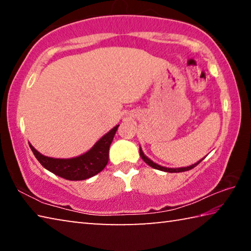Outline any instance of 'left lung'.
<instances>
[{"label": "left lung", "mask_w": 251, "mask_h": 251, "mask_svg": "<svg viewBox=\"0 0 251 251\" xmlns=\"http://www.w3.org/2000/svg\"><path fill=\"white\" fill-rule=\"evenodd\" d=\"M139 154H141V157H142V159L145 161V163L147 164V165H150L151 167H152V168H155V169H159V171H163V172H168V173H181V172H187V171H190V169H193L194 167H196L197 165L201 163V161L202 160H199L198 163H196V164H194V165H192V166H189V167H182V168H166V167H163V166H159V165H157V164H155L154 161H151L150 158H147V157L144 155V152H143V151H142V148L139 147Z\"/></svg>", "instance_id": "left-lung-1"}]
</instances>
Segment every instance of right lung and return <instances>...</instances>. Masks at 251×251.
Instances as JSON below:
<instances>
[{
	"mask_svg": "<svg viewBox=\"0 0 251 251\" xmlns=\"http://www.w3.org/2000/svg\"><path fill=\"white\" fill-rule=\"evenodd\" d=\"M117 125L97 142L91 151L75 158L59 159L50 158L40 154L32 145H29L34 156L42 166L55 175L69 180H84L95 176L103 171L108 163L109 146L118 128Z\"/></svg>",
	"mask_w": 251,
	"mask_h": 251,
	"instance_id": "add662e5",
	"label": "right lung"
}]
</instances>
